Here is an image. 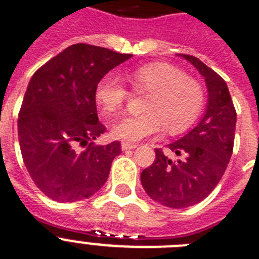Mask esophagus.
<instances>
[{
    "label": "esophagus",
    "mask_w": 259,
    "mask_h": 259,
    "mask_svg": "<svg viewBox=\"0 0 259 259\" xmlns=\"http://www.w3.org/2000/svg\"><path fill=\"white\" fill-rule=\"evenodd\" d=\"M136 147H138V145L131 144V143H124V142L121 143V149H123V151H128V149H135Z\"/></svg>",
    "instance_id": "1"
}]
</instances>
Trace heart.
I'll use <instances>...</instances> for the list:
<instances>
[{"label": "heart", "instance_id": "b5f03b06", "mask_svg": "<svg viewBox=\"0 0 259 259\" xmlns=\"http://www.w3.org/2000/svg\"><path fill=\"white\" fill-rule=\"evenodd\" d=\"M128 80L136 93H147L143 114L125 117L112 127V136L127 143L139 142L159 134H180L191 127L201 112L205 93L200 82L184 75L180 68L153 62L135 68ZM128 99L124 84L114 75H106L95 87V100L107 116L119 114Z\"/></svg>", "mask_w": 259, "mask_h": 259}]
</instances>
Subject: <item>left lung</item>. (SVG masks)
I'll return each mask as SVG.
<instances>
[{
	"mask_svg": "<svg viewBox=\"0 0 259 259\" xmlns=\"http://www.w3.org/2000/svg\"><path fill=\"white\" fill-rule=\"evenodd\" d=\"M205 78L209 99L201 121L184 138L168 144L180 159L170 160L161 148L142 172L149 197L169 208H187L208 197L217 187L233 153L237 112L226 82L193 55L183 54Z\"/></svg>",
	"mask_w": 259,
	"mask_h": 259,
	"instance_id": "obj_1",
	"label": "left lung"
}]
</instances>
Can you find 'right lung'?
Returning <instances> with one entry per match:
<instances>
[{"label":"right lung","mask_w":259,"mask_h":259,"mask_svg":"<svg viewBox=\"0 0 259 259\" xmlns=\"http://www.w3.org/2000/svg\"><path fill=\"white\" fill-rule=\"evenodd\" d=\"M132 57L76 44L34 72L18 114L23 163L42 193L72 202L93 196L108 179L120 142L95 145L99 123L95 87L107 72Z\"/></svg>","instance_id":"obj_1"}]
</instances>
